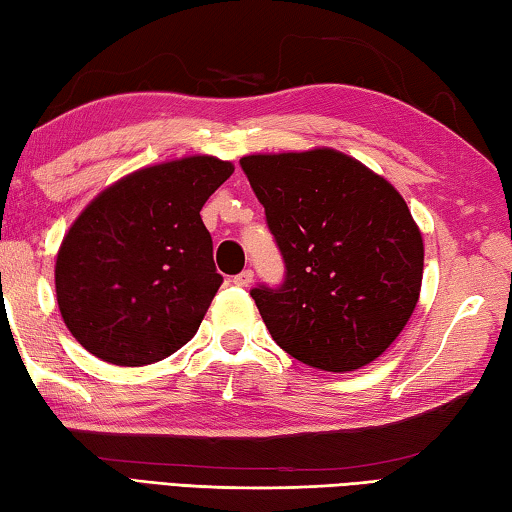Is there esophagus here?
I'll return each instance as SVG.
<instances>
[{"mask_svg":"<svg viewBox=\"0 0 512 512\" xmlns=\"http://www.w3.org/2000/svg\"><path fill=\"white\" fill-rule=\"evenodd\" d=\"M251 281H254V272H251V270H242L240 274L233 276V283H236V286H240V288L249 286Z\"/></svg>","mask_w":512,"mask_h":512,"instance_id":"34e87169","label":"esophagus"}]
</instances>
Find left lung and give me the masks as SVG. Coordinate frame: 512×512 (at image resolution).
Instances as JSON below:
<instances>
[{"label": "left lung", "instance_id": "obj_1", "mask_svg": "<svg viewBox=\"0 0 512 512\" xmlns=\"http://www.w3.org/2000/svg\"><path fill=\"white\" fill-rule=\"evenodd\" d=\"M286 263L251 290L276 345L326 372L379 358L413 315L424 242L404 197L329 147L240 158Z\"/></svg>", "mask_w": 512, "mask_h": 512}]
</instances>
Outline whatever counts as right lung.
I'll return each mask as SVG.
<instances>
[{"label":"right lung","mask_w":512,"mask_h":512,"mask_svg":"<svg viewBox=\"0 0 512 512\" xmlns=\"http://www.w3.org/2000/svg\"><path fill=\"white\" fill-rule=\"evenodd\" d=\"M231 174L229 161L186 156L127 174L83 208L54 276L63 322L92 356L152 365L197 333L222 283L199 211Z\"/></svg>","instance_id":"add662e5"}]
</instances>
